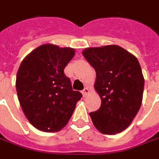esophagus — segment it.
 <instances>
[{"label":"esophagus","mask_w":159,"mask_h":159,"mask_svg":"<svg viewBox=\"0 0 159 159\" xmlns=\"http://www.w3.org/2000/svg\"><path fill=\"white\" fill-rule=\"evenodd\" d=\"M89 92H90V90H89V88H84V89L83 90V95H84V96H87V95H88V94H89Z\"/></svg>","instance_id":"1"}]
</instances>
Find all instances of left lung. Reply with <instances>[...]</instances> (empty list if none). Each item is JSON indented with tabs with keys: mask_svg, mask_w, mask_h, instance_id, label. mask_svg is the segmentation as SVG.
I'll list each match as a JSON object with an SVG mask.
<instances>
[{
	"mask_svg": "<svg viewBox=\"0 0 159 159\" xmlns=\"http://www.w3.org/2000/svg\"><path fill=\"white\" fill-rule=\"evenodd\" d=\"M83 54L96 72L94 89L101 106L89 115L100 133L115 134L127 129L142 102L144 77L138 59L117 45L89 48Z\"/></svg>",
	"mask_w": 159,
	"mask_h": 159,
	"instance_id": "8db88e82",
	"label": "left lung"
}]
</instances>
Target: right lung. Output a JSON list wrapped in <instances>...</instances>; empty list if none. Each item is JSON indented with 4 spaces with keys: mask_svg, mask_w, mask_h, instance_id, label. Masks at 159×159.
<instances>
[{
    "mask_svg": "<svg viewBox=\"0 0 159 159\" xmlns=\"http://www.w3.org/2000/svg\"><path fill=\"white\" fill-rule=\"evenodd\" d=\"M75 54L70 48L44 44L26 56L16 77L19 103L37 129L57 132L68 123L83 94L74 91L64 70Z\"/></svg>",
    "mask_w": 159,
    "mask_h": 159,
    "instance_id": "obj_1",
    "label": "right lung"
}]
</instances>
